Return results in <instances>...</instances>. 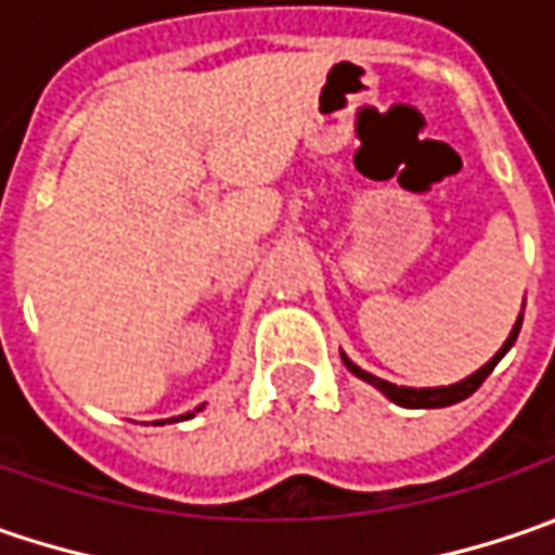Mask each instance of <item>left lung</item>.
I'll return each mask as SVG.
<instances>
[{"instance_id": "obj_1", "label": "left lung", "mask_w": 555, "mask_h": 555, "mask_svg": "<svg viewBox=\"0 0 555 555\" xmlns=\"http://www.w3.org/2000/svg\"><path fill=\"white\" fill-rule=\"evenodd\" d=\"M518 328H521V317H518V323L513 325V332H509L506 345L496 350L494 360H488L478 373H472L469 378H463V382H456V385H450V388H398V385H391V382H385V378H378V375L363 373L357 363H350L345 353H341V360H345V366H348L350 373L360 375V378H363V382H370V385H375L385 398H391L395 403H400V406H413V410H420V406H428V410H431V406H450V403H460V400H466L469 395H475V391L481 388V382L494 373V366L500 363V357L513 348V341L518 338Z\"/></svg>"}]
</instances>
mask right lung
<instances>
[{"mask_svg":"<svg viewBox=\"0 0 555 555\" xmlns=\"http://www.w3.org/2000/svg\"><path fill=\"white\" fill-rule=\"evenodd\" d=\"M198 410H202V406H198ZM189 416H192V413H189ZM182 420H185V416H182Z\"/></svg>","mask_w":555,"mask_h":555,"instance_id":"add662e5","label":"right lung"}]
</instances>
